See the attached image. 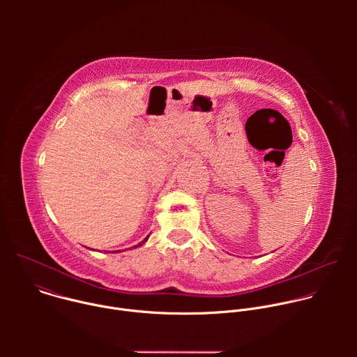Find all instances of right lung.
<instances>
[{
	"mask_svg": "<svg viewBox=\"0 0 357 357\" xmlns=\"http://www.w3.org/2000/svg\"><path fill=\"white\" fill-rule=\"evenodd\" d=\"M146 238H148V237H146ZM146 238H145V240H144V241H146ZM144 241H142V243H144ZM138 245H141V243H139V244H138ZM138 245H135V247H138Z\"/></svg>",
	"mask_w": 357,
	"mask_h": 357,
	"instance_id": "obj_1",
	"label": "right lung"
}]
</instances>
